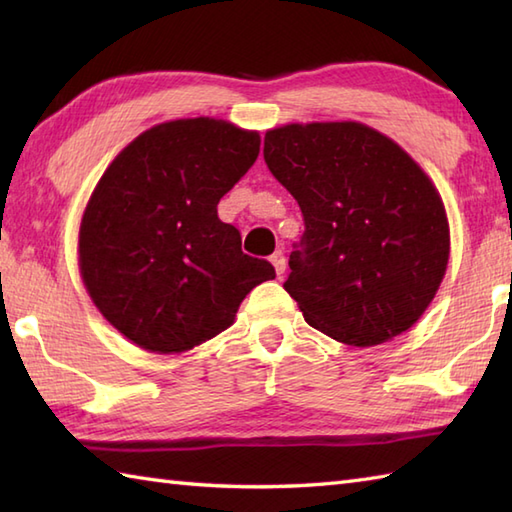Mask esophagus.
Wrapping results in <instances>:
<instances>
[{
	"label": "esophagus",
	"instance_id": "obj_1",
	"mask_svg": "<svg viewBox=\"0 0 512 512\" xmlns=\"http://www.w3.org/2000/svg\"><path fill=\"white\" fill-rule=\"evenodd\" d=\"M270 262H273V266H275V270H277V275H279V277L286 273V255L281 253V250H275V253L270 255Z\"/></svg>",
	"mask_w": 512,
	"mask_h": 512
}]
</instances>
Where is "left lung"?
Listing matches in <instances>:
<instances>
[{
    "mask_svg": "<svg viewBox=\"0 0 512 512\" xmlns=\"http://www.w3.org/2000/svg\"><path fill=\"white\" fill-rule=\"evenodd\" d=\"M264 160L306 226L284 284L303 319L356 347L409 330L449 262L444 204L424 171L361 123L273 129Z\"/></svg>",
    "mask_w": 512,
    "mask_h": 512,
    "instance_id": "8db88e82",
    "label": "left lung"
}]
</instances>
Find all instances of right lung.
Wrapping results in <instances>:
<instances>
[{
  "label": "right lung",
  "mask_w": 512,
  "mask_h": 512,
  "mask_svg": "<svg viewBox=\"0 0 512 512\" xmlns=\"http://www.w3.org/2000/svg\"><path fill=\"white\" fill-rule=\"evenodd\" d=\"M259 134L215 118L147 129L103 173L83 213L81 275L96 308L149 352H184L233 323L239 303L275 279L242 253L217 202L259 156Z\"/></svg>",
  "instance_id": "1"
}]
</instances>
